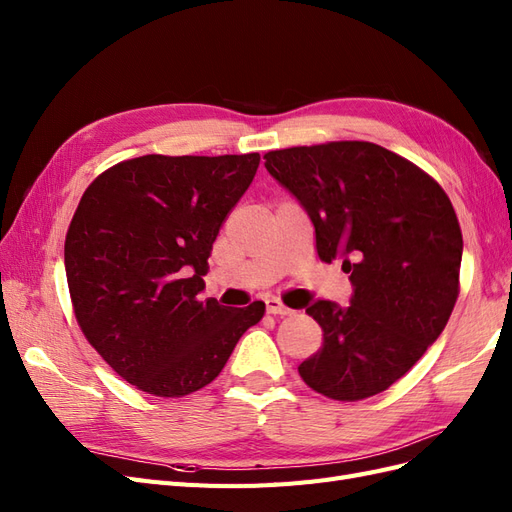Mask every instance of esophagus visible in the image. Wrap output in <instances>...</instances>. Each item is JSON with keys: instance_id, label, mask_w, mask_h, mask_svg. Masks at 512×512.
I'll use <instances>...</instances> for the list:
<instances>
[{"instance_id": "34e87169", "label": "esophagus", "mask_w": 512, "mask_h": 512, "mask_svg": "<svg viewBox=\"0 0 512 512\" xmlns=\"http://www.w3.org/2000/svg\"><path fill=\"white\" fill-rule=\"evenodd\" d=\"M265 303H267V312H269V314H275V316H286V314H290V307H286L280 299L271 297V299H267Z\"/></svg>"}]
</instances>
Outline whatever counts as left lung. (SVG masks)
Listing matches in <instances>:
<instances>
[{
	"label": "left lung",
	"instance_id": "1",
	"mask_svg": "<svg viewBox=\"0 0 512 512\" xmlns=\"http://www.w3.org/2000/svg\"><path fill=\"white\" fill-rule=\"evenodd\" d=\"M269 175L299 200L324 262L344 258L352 297L305 312L324 331L299 365L339 401L378 395L444 331L459 294L463 239L451 200L421 168L365 141L265 153Z\"/></svg>",
	"mask_w": 512,
	"mask_h": 512
}]
</instances>
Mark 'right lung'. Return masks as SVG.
I'll list each match as a JSON object with an SVG mask.
<instances>
[{"label":"right lung","mask_w":512,"mask_h":512,"mask_svg":"<svg viewBox=\"0 0 512 512\" xmlns=\"http://www.w3.org/2000/svg\"><path fill=\"white\" fill-rule=\"evenodd\" d=\"M260 164L245 156H143L85 190L66 235V277L87 342L149 395L218 378L265 303L200 301L213 241Z\"/></svg>","instance_id":"add662e5"}]
</instances>
